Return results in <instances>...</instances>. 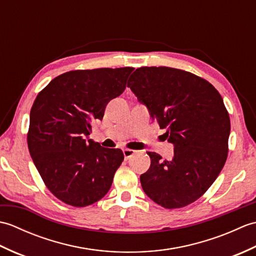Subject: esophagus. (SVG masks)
<instances>
[{
	"mask_svg": "<svg viewBox=\"0 0 256 256\" xmlns=\"http://www.w3.org/2000/svg\"><path fill=\"white\" fill-rule=\"evenodd\" d=\"M123 154H124L125 158L128 160V158H131V157L135 154V150H130V148H124V150H123Z\"/></svg>",
	"mask_w": 256,
	"mask_h": 256,
	"instance_id": "34e87169",
	"label": "esophagus"
}]
</instances>
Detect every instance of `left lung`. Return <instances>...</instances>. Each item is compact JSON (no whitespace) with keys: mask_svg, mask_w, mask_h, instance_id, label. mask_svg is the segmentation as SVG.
<instances>
[{"mask_svg":"<svg viewBox=\"0 0 256 256\" xmlns=\"http://www.w3.org/2000/svg\"><path fill=\"white\" fill-rule=\"evenodd\" d=\"M128 86L174 144L170 160L148 153L150 166L140 177L144 192L166 209L192 204L214 184L228 157L231 126L222 96L206 80L170 67L138 68Z\"/></svg>","mask_w":256,"mask_h":256,"instance_id":"1","label":"left lung"}]
</instances>
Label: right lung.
Here are the masks:
<instances>
[{"mask_svg":"<svg viewBox=\"0 0 256 256\" xmlns=\"http://www.w3.org/2000/svg\"><path fill=\"white\" fill-rule=\"evenodd\" d=\"M133 70H72L52 79L36 96L27 145L46 187L62 202L90 206L110 190L123 152L102 148L88 136L92 121L102 120Z\"/></svg>","mask_w":256,"mask_h":256,"instance_id":"right-lung-1","label":"right lung"}]
</instances>
